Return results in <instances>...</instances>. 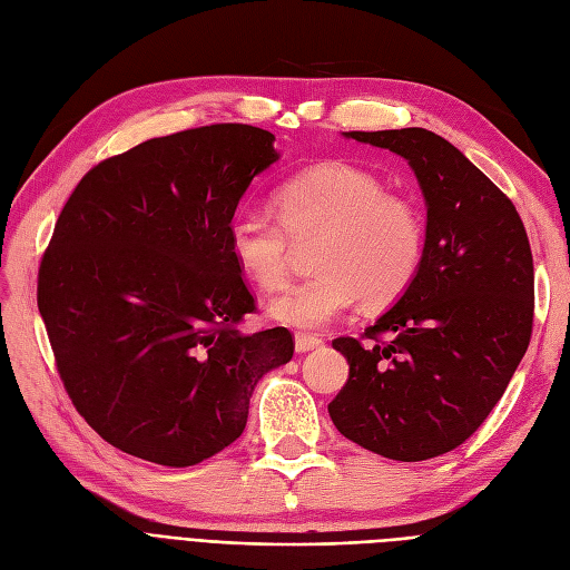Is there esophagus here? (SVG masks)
I'll return each instance as SVG.
<instances>
[{
    "instance_id": "esophagus-1",
    "label": "esophagus",
    "mask_w": 570,
    "mask_h": 570,
    "mask_svg": "<svg viewBox=\"0 0 570 570\" xmlns=\"http://www.w3.org/2000/svg\"><path fill=\"white\" fill-rule=\"evenodd\" d=\"M318 347H323V340L318 335H308V333H297L295 335V350L299 354H306V352L318 350Z\"/></svg>"
}]
</instances>
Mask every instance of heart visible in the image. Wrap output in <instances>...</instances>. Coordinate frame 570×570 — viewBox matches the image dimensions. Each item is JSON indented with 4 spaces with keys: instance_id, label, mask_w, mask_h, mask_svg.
Listing matches in <instances>:
<instances>
[{
    "instance_id": "heart-1",
    "label": "heart",
    "mask_w": 570,
    "mask_h": 570,
    "mask_svg": "<svg viewBox=\"0 0 570 570\" xmlns=\"http://www.w3.org/2000/svg\"><path fill=\"white\" fill-rule=\"evenodd\" d=\"M278 218L237 212L228 226V249L247 278L278 289L289 275L295 243L318 237V273L292 283L268 314L285 325L321 327L358 297L371 306L394 302L416 278L425 252L419 206L385 193L368 170L331 161L302 170L275 189Z\"/></svg>"
}]
</instances>
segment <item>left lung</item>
<instances>
[{"instance_id":"left-lung-1","label":"left lung","mask_w":570,"mask_h":570,"mask_svg":"<svg viewBox=\"0 0 570 570\" xmlns=\"http://www.w3.org/2000/svg\"><path fill=\"white\" fill-rule=\"evenodd\" d=\"M344 135L409 161L428 226L423 262L402 299L358 340H333L350 377L327 411L368 452L433 459L475 433L528 350V233L513 202L444 137L423 128Z\"/></svg>"}]
</instances>
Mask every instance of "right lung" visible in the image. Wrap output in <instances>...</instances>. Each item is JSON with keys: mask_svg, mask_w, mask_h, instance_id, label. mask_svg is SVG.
Returning a JSON list of instances; mask_svg holds the SVG:
<instances>
[{"mask_svg": "<svg viewBox=\"0 0 570 570\" xmlns=\"http://www.w3.org/2000/svg\"><path fill=\"white\" fill-rule=\"evenodd\" d=\"M273 140L245 124L154 137L63 204L38 308L73 406L120 452L174 469L218 454L243 435L258 377L295 354L287 327H237L256 302L228 249Z\"/></svg>", "mask_w": 570, "mask_h": 570, "instance_id": "add662e5", "label": "right lung"}]
</instances>
